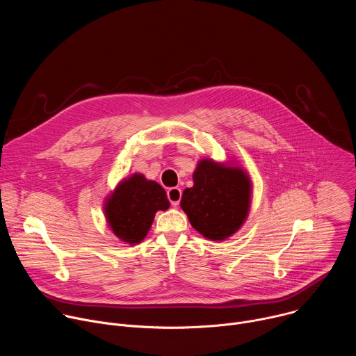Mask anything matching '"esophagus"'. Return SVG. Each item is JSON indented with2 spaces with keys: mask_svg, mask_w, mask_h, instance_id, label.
<instances>
[{
  "mask_svg": "<svg viewBox=\"0 0 356 356\" xmlns=\"http://www.w3.org/2000/svg\"><path fill=\"white\" fill-rule=\"evenodd\" d=\"M168 198L170 201V204L173 207H177L180 204V198H181V190L177 187H170L168 190Z\"/></svg>",
  "mask_w": 356,
  "mask_h": 356,
  "instance_id": "esophagus-1",
  "label": "esophagus"
}]
</instances>
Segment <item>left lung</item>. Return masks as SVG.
I'll list each match as a JSON object with an SVG mask.
<instances>
[{
  "mask_svg": "<svg viewBox=\"0 0 356 356\" xmlns=\"http://www.w3.org/2000/svg\"><path fill=\"white\" fill-rule=\"evenodd\" d=\"M180 206L191 227L211 241H224L245 222L250 206V180L241 168L204 159L193 175Z\"/></svg>",
  "mask_w": 356,
  "mask_h": 356,
  "instance_id": "8db88e82",
  "label": "left lung"
}]
</instances>
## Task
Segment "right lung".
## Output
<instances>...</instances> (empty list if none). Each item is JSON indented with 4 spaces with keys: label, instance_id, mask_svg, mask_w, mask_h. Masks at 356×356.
<instances>
[{
    "label": "right lung",
    "instance_id": "right-lung-1",
    "mask_svg": "<svg viewBox=\"0 0 356 356\" xmlns=\"http://www.w3.org/2000/svg\"><path fill=\"white\" fill-rule=\"evenodd\" d=\"M169 206L163 187L136 173L117 186L106 202L104 213L111 231L121 241L135 245L146 236L156 211H165Z\"/></svg>",
    "mask_w": 356,
    "mask_h": 356
}]
</instances>
